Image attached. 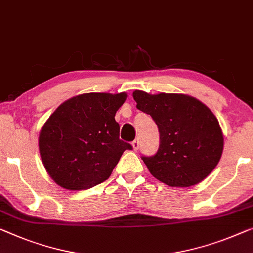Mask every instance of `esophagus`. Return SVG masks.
<instances>
[{"label":"esophagus","instance_id":"34e87169","mask_svg":"<svg viewBox=\"0 0 253 253\" xmlns=\"http://www.w3.org/2000/svg\"><path fill=\"white\" fill-rule=\"evenodd\" d=\"M131 146H133V149H134L135 151L138 150V148H139V141H138V138L134 139V141L131 142Z\"/></svg>","mask_w":253,"mask_h":253}]
</instances>
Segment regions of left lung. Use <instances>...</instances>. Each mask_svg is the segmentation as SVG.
Segmentation results:
<instances>
[{
  "label": "left lung",
  "mask_w": 253,
  "mask_h": 253,
  "mask_svg": "<svg viewBox=\"0 0 253 253\" xmlns=\"http://www.w3.org/2000/svg\"><path fill=\"white\" fill-rule=\"evenodd\" d=\"M136 108L158 125L160 145L152 157H142L149 171L171 187L202 182L219 163L224 135L212 111L186 94H149L134 90Z\"/></svg>",
  "instance_id": "1"
}]
</instances>
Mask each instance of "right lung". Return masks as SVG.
I'll use <instances>...</instances> for the list:
<instances>
[{
	"label": "right lung",
	"instance_id": "obj_1",
	"mask_svg": "<svg viewBox=\"0 0 253 253\" xmlns=\"http://www.w3.org/2000/svg\"><path fill=\"white\" fill-rule=\"evenodd\" d=\"M125 92L85 93L60 104L40 131L39 148L47 174L66 190H87L110 177L125 150L115 116Z\"/></svg>",
	"mask_w": 253,
	"mask_h": 253
}]
</instances>
